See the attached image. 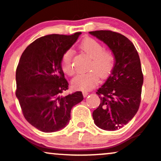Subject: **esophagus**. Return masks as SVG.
Returning a JSON list of instances; mask_svg holds the SVG:
<instances>
[{
  "mask_svg": "<svg viewBox=\"0 0 161 161\" xmlns=\"http://www.w3.org/2000/svg\"><path fill=\"white\" fill-rule=\"evenodd\" d=\"M88 92L86 91H83V96H84V97H86V96H88Z\"/></svg>",
  "mask_w": 161,
  "mask_h": 161,
  "instance_id": "1",
  "label": "esophagus"
}]
</instances>
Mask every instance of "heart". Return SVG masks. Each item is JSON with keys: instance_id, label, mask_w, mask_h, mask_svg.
Here are the masks:
<instances>
[{"instance_id": "1", "label": "heart", "mask_w": 161, "mask_h": 161, "mask_svg": "<svg viewBox=\"0 0 161 161\" xmlns=\"http://www.w3.org/2000/svg\"><path fill=\"white\" fill-rule=\"evenodd\" d=\"M80 48L89 57L91 58L89 69L91 71L77 75L71 80L73 87L80 90H89L93 88L99 82V76L105 78L111 70L115 62L114 53L111 50H103V46L96 40L87 37L82 41ZM74 51L69 49L64 53L62 58L61 66L63 71L68 75H73L75 72L72 64Z\"/></svg>"}]
</instances>
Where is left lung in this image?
I'll list each match as a JSON object with an SVG mask.
<instances>
[{
  "label": "left lung",
  "instance_id": "left-lung-1",
  "mask_svg": "<svg viewBox=\"0 0 161 161\" xmlns=\"http://www.w3.org/2000/svg\"><path fill=\"white\" fill-rule=\"evenodd\" d=\"M106 43L114 53L111 74L96 92L101 103L92 112L98 127L117 130L135 116L141 103L143 74L140 58L133 43L121 34L109 30L90 31Z\"/></svg>",
  "mask_w": 161,
  "mask_h": 161
}]
</instances>
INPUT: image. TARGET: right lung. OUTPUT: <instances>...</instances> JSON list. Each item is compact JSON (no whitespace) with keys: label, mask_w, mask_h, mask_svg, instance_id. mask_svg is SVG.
<instances>
[{"label":"right lung","mask_w":161,"mask_h":161,"mask_svg":"<svg viewBox=\"0 0 161 161\" xmlns=\"http://www.w3.org/2000/svg\"><path fill=\"white\" fill-rule=\"evenodd\" d=\"M80 34L43 36L28 45L21 56L16 96L26 120L44 133L65 127L72 107L84 99L80 91L62 95L69 89L61 66L62 56Z\"/></svg>","instance_id":"add662e5"}]
</instances>
